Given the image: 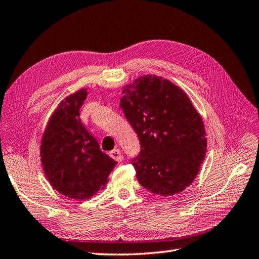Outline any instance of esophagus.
Instances as JSON below:
<instances>
[{
	"label": "esophagus",
	"instance_id": "obj_1",
	"mask_svg": "<svg viewBox=\"0 0 259 259\" xmlns=\"http://www.w3.org/2000/svg\"><path fill=\"white\" fill-rule=\"evenodd\" d=\"M110 156L112 157V158L116 161H121L122 160V154H121V150L120 149H113L112 151L110 153Z\"/></svg>",
	"mask_w": 259,
	"mask_h": 259
}]
</instances>
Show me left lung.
I'll list each match as a JSON object with an SVG mask.
<instances>
[{"instance_id":"1","label":"left lung","mask_w":259,"mask_h":259,"mask_svg":"<svg viewBox=\"0 0 259 259\" xmlns=\"http://www.w3.org/2000/svg\"><path fill=\"white\" fill-rule=\"evenodd\" d=\"M120 106L140 141L131 159L140 185L174 195L194 181L206 151L203 121L183 90L168 79L145 75L126 85Z\"/></svg>"}]
</instances>
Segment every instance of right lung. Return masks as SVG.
Instances as JSON below:
<instances>
[{
    "label": "right lung",
    "instance_id": "right-lung-1",
    "mask_svg": "<svg viewBox=\"0 0 259 259\" xmlns=\"http://www.w3.org/2000/svg\"><path fill=\"white\" fill-rule=\"evenodd\" d=\"M88 98L85 89L63 100L50 116L40 156L45 175L56 191L69 199L88 200L108 182L116 161L100 149L79 119Z\"/></svg>",
    "mask_w": 259,
    "mask_h": 259
}]
</instances>
